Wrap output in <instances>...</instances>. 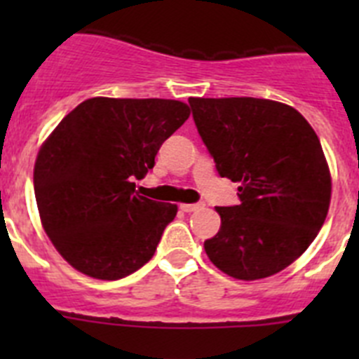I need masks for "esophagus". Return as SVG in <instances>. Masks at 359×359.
Wrapping results in <instances>:
<instances>
[{
  "instance_id": "1",
  "label": "esophagus",
  "mask_w": 359,
  "mask_h": 359,
  "mask_svg": "<svg viewBox=\"0 0 359 359\" xmlns=\"http://www.w3.org/2000/svg\"><path fill=\"white\" fill-rule=\"evenodd\" d=\"M201 207H203V203H183V205H180V208H182L183 212H187V214L199 210Z\"/></svg>"
}]
</instances>
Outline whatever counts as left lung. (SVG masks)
I'll return each instance as SVG.
<instances>
[{"label":"left lung","mask_w":359,"mask_h":359,"mask_svg":"<svg viewBox=\"0 0 359 359\" xmlns=\"http://www.w3.org/2000/svg\"><path fill=\"white\" fill-rule=\"evenodd\" d=\"M219 176L239 183V203L217 207L208 259L241 280L297 261L327 217L331 176L318 136L297 109L253 97L189 98Z\"/></svg>","instance_id":"obj_1"}]
</instances>
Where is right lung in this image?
Here are the masks:
<instances>
[{
    "instance_id": "obj_1",
    "label": "right lung",
    "mask_w": 359,
    "mask_h": 359,
    "mask_svg": "<svg viewBox=\"0 0 359 359\" xmlns=\"http://www.w3.org/2000/svg\"><path fill=\"white\" fill-rule=\"evenodd\" d=\"M189 115L180 100L95 97L44 142L34 167L37 208L57 252L81 273L118 280L151 261L177 207L144 198L133 182Z\"/></svg>"
}]
</instances>
